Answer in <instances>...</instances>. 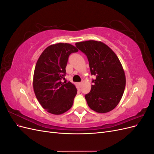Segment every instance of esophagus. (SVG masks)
I'll return each mask as SVG.
<instances>
[{"label": "esophagus", "instance_id": "34e87169", "mask_svg": "<svg viewBox=\"0 0 154 154\" xmlns=\"http://www.w3.org/2000/svg\"><path fill=\"white\" fill-rule=\"evenodd\" d=\"M78 85H79V86H80V87H81L82 85V82H79L78 83Z\"/></svg>", "mask_w": 154, "mask_h": 154}]
</instances>
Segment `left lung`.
I'll return each mask as SVG.
<instances>
[{
  "label": "left lung",
  "mask_w": 154,
  "mask_h": 154,
  "mask_svg": "<svg viewBox=\"0 0 154 154\" xmlns=\"http://www.w3.org/2000/svg\"><path fill=\"white\" fill-rule=\"evenodd\" d=\"M87 57L92 79L91 90L85 94L90 108L106 113L118 105L123 94L126 79L119 60L109 46L101 42L88 40L76 43Z\"/></svg>",
  "instance_id": "left-lung-1"
}]
</instances>
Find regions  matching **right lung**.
Returning <instances> with one entry per match:
<instances>
[{
	"mask_svg": "<svg viewBox=\"0 0 154 154\" xmlns=\"http://www.w3.org/2000/svg\"><path fill=\"white\" fill-rule=\"evenodd\" d=\"M78 50L69 44L51 45L41 54L36 62L33 88L43 108L53 114H61L71 108L77 94L76 87L66 80L69 55Z\"/></svg>",
	"mask_w": 154,
	"mask_h": 154,
	"instance_id": "right-lung-1",
	"label": "right lung"
}]
</instances>
